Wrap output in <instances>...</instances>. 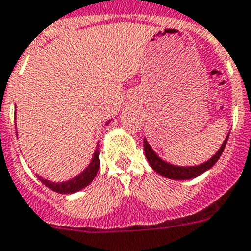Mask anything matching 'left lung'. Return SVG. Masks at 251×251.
Segmentation results:
<instances>
[{
	"instance_id": "left-lung-1",
	"label": "left lung",
	"mask_w": 251,
	"mask_h": 251,
	"mask_svg": "<svg viewBox=\"0 0 251 251\" xmlns=\"http://www.w3.org/2000/svg\"><path fill=\"white\" fill-rule=\"evenodd\" d=\"M229 133H230V132H228V135L225 137L224 143L221 144V147L219 148V151H217L209 160H207L205 162H203V164L195 165V166H179V165H173L170 164V162H168V161L162 160V158L154 152V149L149 145L147 139H144V152H145V157H147L149 165H151L153 170L156 173H158L160 176L174 180L192 179V178H196V176H199L200 174H203L204 172L209 170L213 165L216 164L217 160L220 158V156L223 154V152H224L225 145H226V141H228Z\"/></svg>"
}]
</instances>
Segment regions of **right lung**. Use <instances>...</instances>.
<instances>
[{
  "label": "right lung",
  "instance_id": "obj_1",
  "mask_svg": "<svg viewBox=\"0 0 251 251\" xmlns=\"http://www.w3.org/2000/svg\"><path fill=\"white\" fill-rule=\"evenodd\" d=\"M111 120H108L106 126H108ZM99 144H97L95 147L94 154L91 157L90 164L87 165L86 168L83 169V172H81L79 174H77L75 176L71 178V179L64 180V182H52V180H48L46 178H43L39 174H36L38 179L42 182L43 184H46L47 187L51 188L52 191L59 192V194H75V192H78L79 190H82L86 186L93 182V179L97 176L99 169Z\"/></svg>",
  "mask_w": 251,
  "mask_h": 251
}]
</instances>
